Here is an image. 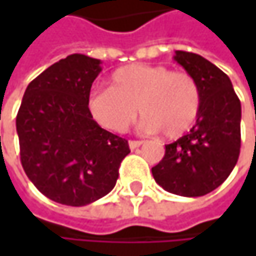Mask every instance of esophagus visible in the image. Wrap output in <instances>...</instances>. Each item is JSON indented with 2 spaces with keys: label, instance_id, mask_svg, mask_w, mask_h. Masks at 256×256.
<instances>
[{
  "label": "esophagus",
  "instance_id": "esophagus-1",
  "mask_svg": "<svg viewBox=\"0 0 256 256\" xmlns=\"http://www.w3.org/2000/svg\"><path fill=\"white\" fill-rule=\"evenodd\" d=\"M142 144H144L142 140H128V146H130V150H134V148L140 146Z\"/></svg>",
  "mask_w": 256,
  "mask_h": 256
}]
</instances>
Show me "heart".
Masks as SVG:
<instances>
[{
	"mask_svg": "<svg viewBox=\"0 0 256 256\" xmlns=\"http://www.w3.org/2000/svg\"><path fill=\"white\" fill-rule=\"evenodd\" d=\"M144 117L140 128L158 130L169 139L185 134L198 118L202 92L188 72L170 71L163 65L133 64L111 76V87L94 88L87 96L92 118L110 132L124 133Z\"/></svg>",
	"mask_w": 256,
	"mask_h": 256,
	"instance_id": "1",
	"label": "heart"
}]
</instances>
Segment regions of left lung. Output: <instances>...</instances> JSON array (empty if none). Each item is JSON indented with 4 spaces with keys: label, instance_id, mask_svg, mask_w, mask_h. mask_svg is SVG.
Masks as SVG:
<instances>
[{
    "label": "left lung",
    "instance_id": "left-lung-1",
    "mask_svg": "<svg viewBox=\"0 0 256 256\" xmlns=\"http://www.w3.org/2000/svg\"><path fill=\"white\" fill-rule=\"evenodd\" d=\"M175 60L198 82L202 110L192 128L166 145L151 172L166 191L200 197L228 178L238 160L242 106L228 76L208 59L176 50Z\"/></svg>",
    "mask_w": 256,
    "mask_h": 256
}]
</instances>
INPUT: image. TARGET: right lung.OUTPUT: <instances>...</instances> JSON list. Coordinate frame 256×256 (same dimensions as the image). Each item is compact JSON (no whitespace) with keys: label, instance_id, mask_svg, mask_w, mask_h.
Here are the masks:
<instances>
[{"label":"right lung","instance_id":"1","mask_svg":"<svg viewBox=\"0 0 256 256\" xmlns=\"http://www.w3.org/2000/svg\"><path fill=\"white\" fill-rule=\"evenodd\" d=\"M100 60L70 54L26 87L16 128L24 170L50 200L86 206L106 196L130 152L126 139L102 128L87 110Z\"/></svg>","mask_w":256,"mask_h":256}]
</instances>
